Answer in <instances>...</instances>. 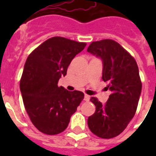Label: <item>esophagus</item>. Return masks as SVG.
<instances>
[{"label": "esophagus", "instance_id": "obj_1", "mask_svg": "<svg viewBox=\"0 0 156 156\" xmlns=\"http://www.w3.org/2000/svg\"><path fill=\"white\" fill-rule=\"evenodd\" d=\"M89 99H90V96L88 94H85L84 95V100L85 101H89Z\"/></svg>", "mask_w": 156, "mask_h": 156}]
</instances>
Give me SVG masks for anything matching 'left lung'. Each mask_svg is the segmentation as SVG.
Here are the masks:
<instances>
[{
	"label": "left lung",
	"mask_w": 156,
	"mask_h": 156,
	"mask_svg": "<svg viewBox=\"0 0 156 156\" xmlns=\"http://www.w3.org/2000/svg\"><path fill=\"white\" fill-rule=\"evenodd\" d=\"M87 51L102 60V78L111 91L105 105L91 98L96 110L88 117V128L98 137L111 139L125 129L137 109L142 88L138 65L124 48L111 39L93 41Z\"/></svg>",
	"instance_id": "8db88e82"
}]
</instances>
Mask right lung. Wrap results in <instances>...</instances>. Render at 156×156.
Returning <instances> with one entry per match:
<instances>
[{"label": "right lung", "instance_id": "right-lung-1", "mask_svg": "<svg viewBox=\"0 0 156 156\" xmlns=\"http://www.w3.org/2000/svg\"><path fill=\"white\" fill-rule=\"evenodd\" d=\"M85 47V42L54 37L36 48L26 61L20 90L30 119L43 134L64 131L84 98L83 92L68 91L58 83Z\"/></svg>", "mask_w": 156, "mask_h": 156}]
</instances>
